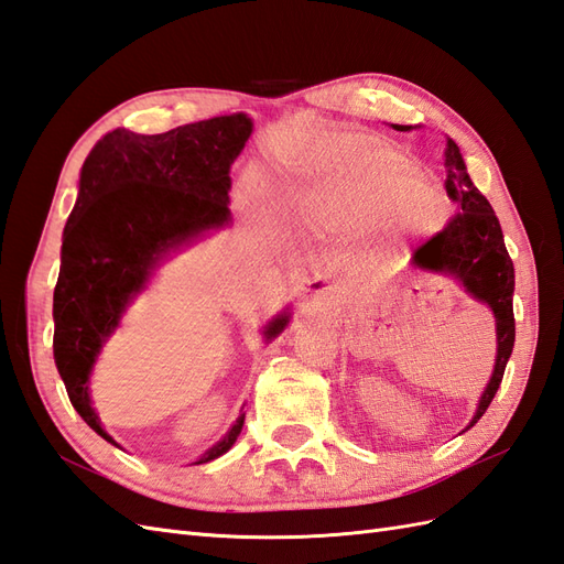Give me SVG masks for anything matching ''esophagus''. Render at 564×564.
Returning <instances> with one entry per match:
<instances>
[{"mask_svg": "<svg viewBox=\"0 0 564 564\" xmlns=\"http://www.w3.org/2000/svg\"><path fill=\"white\" fill-rule=\"evenodd\" d=\"M312 295L319 297V300H334V297H336V291H334V285H330V281L322 279V281H316V283L312 285Z\"/></svg>", "mask_w": 564, "mask_h": 564, "instance_id": "34e87169", "label": "esophagus"}]
</instances>
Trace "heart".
<instances>
[{"label": "heart", "mask_w": 564, "mask_h": 564, "mask_svg": "<svg viewBox=\"0 0 564 564\" xmlns=\"http://www.w3.org/2000/svg\"><path fill=\"white\" fill-rule=\"evenodd\" d=\"M388 216L402 230L431 234L445 224L441 185L395 148L359 135H328L314 144L293 219L312 238L357 234Z\"/></svg>", "instance_id": "b5f03b06"}]
</instances>
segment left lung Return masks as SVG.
<instances>
[{
    "label": "left lung",
    "mask_w": 564,
    "mask_h": 564,
    "mask_svg": "<svg viewBox=\"0 0 564 564\" xmlns=\"http://www.w3.org/2000/svg\"><path fill=\"white\" fill-rule=\"evenodd\" d=\"M405 131V126H395ZM445 191L457 205V214L445 224L443 230L431 236L422 248L414 250V264L431 271L453 273L462 281L476 300L496 314L498 330V357L490 383L481 395L479 410H476L469 426L481 420L488 410L490 400L496 398L505 367L512 355L514 345V312H512V293H514V267L502 240V228L498 216L494 214L490 202L479 193L469 178L467 166L462 162L459 148L455 140L445 142ZM467 426V429H469Z\"/></svg>",
    "instance_id": "left-lung-1"
}]
</instances>
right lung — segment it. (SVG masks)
<instances>
[{"mask_svg":"<svg viewBox=\"0 0 564 564\" xmlns=\"http://www.w3.org/2000/svg\"><path fill=\"white\" fill-rule=\"evenodd\" d=\"M250 133L252 121L245 113L159 135L117 128L85 159L54 288V362L70 405L109 443L88 393L99 348L162 254L228 221V171ZM285 324L283 312L267 326V338ZM242 424L245 414L197 465L224 455Z\"/></svg>","mask_w":564,"mask_h":564,"instance_id":"right-lung-1","label":"right lung"}]
</instances>
